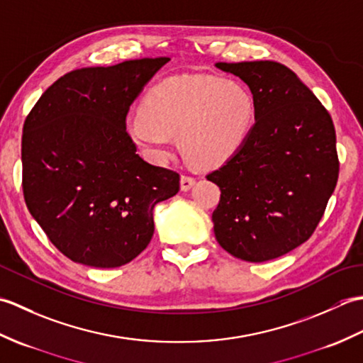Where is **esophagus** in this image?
I'll return each instance as SVG.
<instances>
[{
  "instance_id": "34e87169",
  "label": "esophagus",
  "mask_w": 363,
  "mask_h": 363,
  "mask_svg": "<svg viewBox=\"0 0 363 363\" xmlns=\"http://www.w3.org/2000/svg\"><path fill=\"white\" fill-rule=\"evenodd\" d=\"M196 184V179L194 176H189V174H182L181 176V190L182 191H187L191 187H194Z\"/></svg>"
}]
</instances>
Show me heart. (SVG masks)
<instances>
[{"mask_svg":"<svg viewBox=\"0 0 363 363\" xmlns=\"http://www.w3.org/2000/svg\"><path fill=\"white\" fill-rule=\"evenodd\" d=\"M254 117L248 87L217 76H172L151 87L140 113L129 117V137L152 159L169 156L173 137L198 165H218L240 148Z\"/></svg>","mask_w":363,"mask_h":363,"instance_id":"obj_1","label":"heart"}]
</instances>
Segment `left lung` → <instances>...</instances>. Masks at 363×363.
<instances>
[{
  "label": "left lung",
  "mask_w": 363,
  "mask_h": 363,
  "mask_svg": "<svg viewBox=\"0 0 363 363\" xmlns=\"http://www.w3.org/2000/svg\"><path fill=\"white\" fill-rule=\"evenodd\" d=\"M217 67L248 84L256 123L234 156L206 176L221 190L212 213L215 237L237 259H277L309 240L337 186L334 123L279 62Z\"/></svg>",
  "instance_id": "left-lung-1"
}]
</instances>
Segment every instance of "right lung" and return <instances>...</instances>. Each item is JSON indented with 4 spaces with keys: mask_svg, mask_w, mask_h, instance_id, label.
Instances as JSON below:
<instances>
[{
    "mask_svg": "<svg viewBox=\"0 0 363 363\" xmlns=\"http://www.w3.org/2000/svg\"><path fill=\"white\" fill-rule=\"evenodd\" d=\"M169 57L64 74L23 125V195L50 242L73 262L115 268L154 234L152 209L179 191V173L135 152L126 115Z\"/></svg>",
    "mask_w": 363,
    "mask_h": 363,
    "instance_id": "add662e5",
    "label": "right lung"
}]
</instances>
